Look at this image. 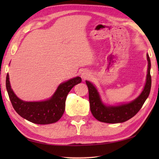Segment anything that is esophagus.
<instances>
[{
    "mask_svg": "<svg viewBox=\"0 0 159 159\" xmlns=\"http://www.w3.org/2000/svg\"><path fill=\"white\" fill-rule=\"evenodd\" d=\"M80 76H81L82 79L83 80H85L87 79H89V78L90 77V72L87 70L83 71V72L81 73V74H80Z\"/></svg>",
    "mask_w": 159,
    "mask_h": 159,
    "instance_id": "obj_1",
    "label": "esophagus"
}]
</instances>
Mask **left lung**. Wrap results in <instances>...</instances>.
<instances>
[{
	"instance_id": "obj_1",
	"label": "left lung",
	"mask_w": 159,
	"mask_h": 159,
	"mask_svg": "<svg viewBox=\"0 0 159 159\" xmlns=\"http://www.w3.org/2000/svg\"><path fill=\"white\" fill-rule=\"evenodd\" d=\"M147 60L148 63L147 76L143 89L139 96L130 102L117 105H107L102 102L95 85L89 80H85L89 89L90 110L96 120L109 124L122 123L130 120L138 113L149 96L151 89V62L148 54H147Z\"/></svg>"
}]
</instances>
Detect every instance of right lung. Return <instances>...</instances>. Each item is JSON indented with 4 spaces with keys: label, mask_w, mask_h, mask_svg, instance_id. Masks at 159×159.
Listing matches in <instances>:
<instances>
[{
    "label": "right lung",
    "mask_w": 159,
    "mask_h": 159,
    "mask_svg": "<svg viewBox=\"0 0 159 159\" xmlns=\"http://www.w3.org/2000/svg\"><path fill=\"white\" fill-rule=\"evenodd\" d=\"M81 80V78L76 76L63 82L49 99L34 102L24 101L16 95L10 85L9 74L6 77V88L13 109L18 115L32 123L49 124L56 122L62 117L67 94Z\"/></svg>",
    "instance_id": "right-lung-1"
}]
</instances>
